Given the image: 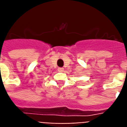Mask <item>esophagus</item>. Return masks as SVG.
I'll list each match as a JSON object with an SVG mask.
<instances>
[{
  "label": "esophagus",
  "instance_id": "34e87169",
  "mask_svg": "<svg viewBox=\"0 0 127 127\" xmlns=\"http://www.w3.org/2000/svg\"><path fill=\"white\" fill-rule=\"evenodd\" d=\"M64 68H58V71H59V72H63V71H64Z\"/></svg>",
  "mask_w": 127,
  "mask_h": 127
}]
</instances>
